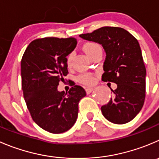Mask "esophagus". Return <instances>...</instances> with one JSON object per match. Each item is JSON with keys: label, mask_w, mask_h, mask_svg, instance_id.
I'll return each instance as SVG.
<instances>
[{"label": "esophagus", "mask_w": 159, "mask_h": 159, "mask_svg": "<svg viewBox=\"0 0 159 159\" xmlns=\"http://www.w3.org/2000/svg\"><path fill=\"white\" fill-rule=\"evenodd\" d=\"M85 91H86V93H87V94H90L91 92H92V91H93V89H92V88H86Z\"/></svg>", "instance_id": "1"}]
</instances>
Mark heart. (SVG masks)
<instances>
[{
	"mask_svg": "<svg viewBox=\"0 0 159 159\" xmlns=\"http://www.w3.org/2000/svg\"><path fill=\"white\" fill-rule=\"evenodd\" d=\"M84 51L87 53L88 56L90 57L91 58L92 57L95 53L97 52L102 51L101 46L98 43L95 42H87L83 45L82 47ZM74 58V53H70L67 56L66 58V64H67V67H70L72 65V62H73ZM78 81L81 84H86V85H92L95 82V78L92 74L90 73H85L81 74V75H78Z\"/></svg>",
	"mask_w": 159,
	"mask_h": 159,
	"instance_id": "b5f03b06",
	"label": "heart"
}]
</instances>
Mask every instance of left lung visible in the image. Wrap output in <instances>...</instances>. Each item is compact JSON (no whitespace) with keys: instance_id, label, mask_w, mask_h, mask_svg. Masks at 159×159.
I'll list each match as a JSON object with an SVG mask.
<instances>
[{"instance_id":"obj_1","label":"left lung","mask_w":159,"mask_h":159,"mask_svg":"<svg viewBox=\"0 0 159 159\" xmlns=\"http://www.w3.org/2000/svg\"><path fill=\"white\" fill-rule=\"evenodd\" d=\"M81 38L98 43L106 53L102 80L117 84L113 97L101 107L105 118L116 124L130 122L145 98L146 68L138 39L123 28L105 26Z\"/></svg>"}]
</instances>
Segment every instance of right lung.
Masks as SVG:
<instances>
[{
    "instance_id": "obj_1",
    "label": "right lung",
    "mask_w": 159,
    "mask_h": 159,
    "mask_svg": "<svg viewBox=\"0 0 159 159\" xmlns=\"http://www.w3.org/2000/svg\"><path fill=\"white\" fill-rule=\"evenodd\" d=\"M77 45L73 37H46L29 43L21 61V89L32 120L43 130L61 134L73 127L78 102L86 95L74 85L67 92H58L60 81L68 74L66 58Z\"/></svg>"
}]
</instances>
